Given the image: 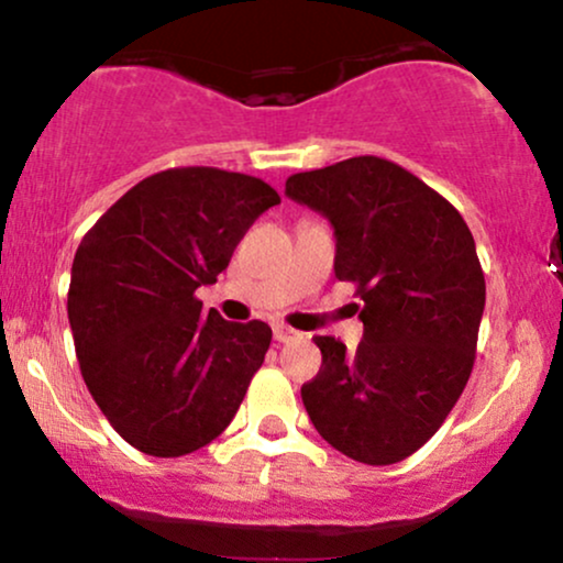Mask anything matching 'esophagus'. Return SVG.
<instances>
[{
    "label": "esophagus",
    "instance_id": "1",
    "mask_svg": "<svg viewBox=\"0 0 563 563\" xmlns=\"http://www.w3.org/2000/svg\"><path fill=\"white\" fill-rule=\"evenodd\" d=\"M301 333L294 331V328L288 325H275V341H280V344H290V341H299Z\"/></svg>",
    "mask_w": 563,
    "mask_h": 563
}]
</instances>
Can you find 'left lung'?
Returning <instances> with one entry per match:
<instances>
[{
    "label": "left lung",
    "instance_id": "8db88e82",
    "mask_svg": "<svg viewBox=\"0 0 563 563\" xmlns=\"http://www.w3.org/2000/svg\"><path fill=\"white\" fill-rule=\"evenodd\" d=\"M286 196L331 222L335 277L357 286L354 352L318 335L320 373L301 386L309 421L367 466L405 461L437 434L474 367L484 273L455 206L378 156L286 179Z\"/></svg>",
    "mask_w": 563,
    "mask_h": 563
}]
</instances>
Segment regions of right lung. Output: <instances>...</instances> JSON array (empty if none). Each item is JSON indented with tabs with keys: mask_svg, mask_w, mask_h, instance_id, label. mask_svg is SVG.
<instances>
[{
	"mask_svg": "<svg viewBox=\"0 0 563 563\" xmlns=\"http://www.w3.org/2000/svg\"><path fill=\"white\" fill-rule=\"evenodd\" d=\"M277 203L249 174L166 169L115 200L76 249L68 320L84 384L145 455L196 452L235 418L273 331L206 314L196 290Z\"/></svg>",
	"mask_w": 563,
	"mask_h": 563,
	"instance_id": "1",
	"label": "right lung"
}]
</instances>
